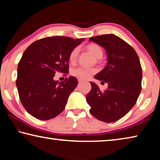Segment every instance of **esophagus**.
<instances>
[{
    "mask_svg": "<svg viewBox=\"0 0 160 160\" xmlns=\"http://www.w3.org/2000/svg\"><path fill=\"white\" fill-rule=\"evenodd\" d=\"M78 82H79V83H80V82H83V80L82 79H80V78H79V79H78Z\"/></svg>",
    "mask_w": 160,
    "mask_h": 160,
    "instance_id": "34e87169",
    "label": "esophagus"
}]
</instances>
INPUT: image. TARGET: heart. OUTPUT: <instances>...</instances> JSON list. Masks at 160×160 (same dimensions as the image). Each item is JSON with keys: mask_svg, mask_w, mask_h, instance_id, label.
Returning <instances> with one entry per match:
<instances>
[{"mask_svg": "<svg viewBox=\"0 0 160 160\" xmlns=\"http://www.w3.org/2000/svg\"><path fill=\"white\" fill-rule=\"evenodd\" d=\"M88 49L90 52L94 56H95L97 58H100L103 56V50L99 45L95 44H91L88 46ZM79 49L78 48H75L71 51L69 55V61L70 63H73L77 60ZM97 70L95 68H84L79 67L77 68H75L72 70V75H75L80 79H88L91 75L95 73Z\"/></svg>", "mask_w": 160, "mask_h": 160, "instance_id": "1", "label": "heart"}]
</instances>
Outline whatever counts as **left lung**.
<instances>
[{
	"instance_id": "obj_1",
	"label": "left lung",
	"mask_w": 160,
	"mask_h": 160,
	"mask_svg": "<svg viewBox=\"0 0 160 160\" xmlns=\"http://www.w3.org/2000/svg\"><path fill=\"white\" fill-rule=\"evenodd\" d=\"M90 42L106 50L107 66L94 78L106 82L108 88L102 92L90 82L92 89L86 97L87 102L96 118L114 122L134 107L141 92L142 68L138 56L128 43L114 34L91 37Z\"/></svg>"
}]
</instances>
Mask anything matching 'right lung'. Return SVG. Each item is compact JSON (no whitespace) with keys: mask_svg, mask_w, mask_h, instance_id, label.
Listing matches in <instances>:
<instances>
[{"mask_svg":"<svg viewBox=\"0 0 160 160\" xmlns=\"http://www.w3.org/2000/svg\"><path fill=\"white\" fill-rule=\"evenodd\" d=\"M84 39L67 37L43 38L32 43L18 63L16 80L19 97L29 114L47 121L63 112L78 85L76 78L54 80L56 72H68L69 55Z\"/></svg>","mask_w":160,"mask_h":160,"instance_id":"1","label":"right lung"}]
</instances>
